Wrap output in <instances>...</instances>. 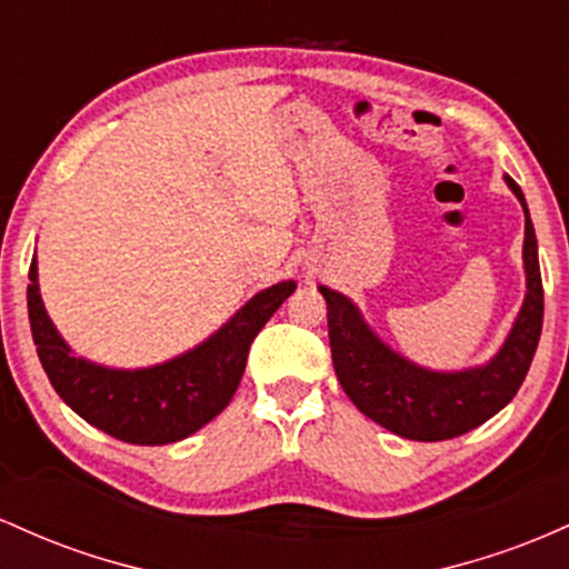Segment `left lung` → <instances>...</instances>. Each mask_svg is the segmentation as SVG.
Wrapping results in <instances>:
<instances>
[{"instance_id": "left-lung-1", "label": "left lung", "mask_w": 569, "mask_h": 569, "mask_svg": "<svg viewBox=\"0 0 569 569\" xmlns=\"http://www.w3.org/2000/svg\"><path fill=\"white\" fill-rule=\"evenodd\" d=\"M525 207L527 298L508 341L495 360L465 373H432L387 349L341 292L319 287L328 301V336L333 368L349 400L376 425L408 440L465 436L506 408L525 381L542 330V279L538 239L521 188L506 177Z\"/></svg>"}]
</instances>
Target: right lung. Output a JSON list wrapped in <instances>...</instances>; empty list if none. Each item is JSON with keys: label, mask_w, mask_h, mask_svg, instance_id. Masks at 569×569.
<instances>
[{"label": "right lung", "mask_w": 569, "mask_h": 569, "mask_svg": "<svg viewBox=\"0 0 569 569\" xmlns=\"http://www.w3.org/2000/svg\"><path fill=\"white\" fill-rule=\"evenodd\" d=\"M29 279L31 336L50 385L88 425L137 446L174 443L212 422L231 403L254 336L296 292V282L268 287L193 352L156 368L112 370L72 357L44 315L34 260Z\"/></svg>", "instance_id": "add662e5"}]
</instances>
